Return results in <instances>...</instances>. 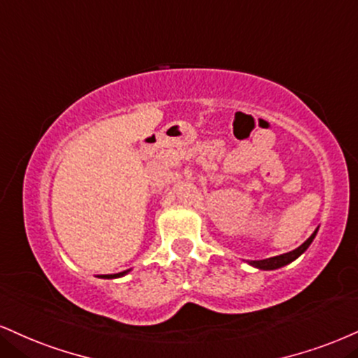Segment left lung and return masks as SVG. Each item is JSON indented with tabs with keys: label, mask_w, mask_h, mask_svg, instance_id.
Instances as JSON below:
<instances>
[{
	"label": "left lung",
	"mask_w": 358,
	"mask_h": 358,
	"mask_svg": "<svg viewBox=\"0 0 358 358\" xmlns=\"http://www.w3.org/2000/svg\"><path fill=\"white\" fill-rule=\"evenodd\" d=\"M317 231H318V228H317L315 231H313L312 235L308 236L307 240H305L302 245H300L299 248L292 250V252L283 253V255L272 257V258H265V260H247V264L252 265V266H255V268H258V270H277V268H282V266L292 264V262L296 260V258L302 255L305 250H307L310 245H312L313 238H315V236H317Z\"/></svg>",
	"instance_id": "1"
}]
</instances>
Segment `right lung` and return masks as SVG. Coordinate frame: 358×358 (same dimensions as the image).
<instances>
[{"label": "right lung", "instance_id": "1", "mask_svg": "<svg viewBox=\"0 0 358 358\" xmlns=\"http://www.w3.org/2000/svg\"><path fill=\"white\" fill-rule=\"evenodd\" d=\"M130 272H131V268H128V270H124V272H120V273H113V275H98V277H100V278H108V280H111V278H120V277H124V275L130 273Z\"/></svg>", "mask_w": 358, "mask_h": 358}]
</instances>
